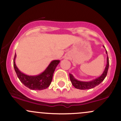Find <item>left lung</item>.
I'll list each match as a JSON object with an SVG mask.
<instances>
[{"label":"left lung","instance_id":"obj_1","mask_svg":"<svg viewBox=\"0 0 121 121\" xmlns=\"http://www.w3.org/2000/svg\"><path fill=\"white\" fill-rule=\"evenodd\" d=\"M104 48L105 47L103 46ZM106 53L107 54L108 56V53L106 50ZM109 58H108V56H107V64L105 67V69H104V72L98 78L94 79V80H91L90 81H78L77 79L74 78V76L72 74L69 73V77H70V81H71L72 85L74 87L78 89L81 90H85V89H92L93 87H95L96 86L98 85L101 82H102L104 81V79L106 77L107 73H108V69H109Z\"/></svg>","mask_w":121,"mask_h":121}]
</instances>
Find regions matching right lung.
Returning a JSON list of instances; mask_svg holds the SVG:
<instances>
[{
  "mask_svg": "<svg viewBox=\"0 0 121 121\" xmlns=\"http://www.w3.org/2000/svg\"><path fill=\"white\" fill-rule=\"evenodd\" d=\"M16 57V55L15 53L13 59V67L17 77L21 82L23 83L26 87L31 90L36 91L45 89L49 86L52 82L53 75L55 69L60 62V61L57 60H53L47 66L45 70L41 73L36 76H29L22 73L18 69L15 64Z\"/></svg>",
  "mask_w": 121,
  "mask_h": 121,
  "instance_id": "obj_1",
  "label": "right lung"
}]
</instances>
